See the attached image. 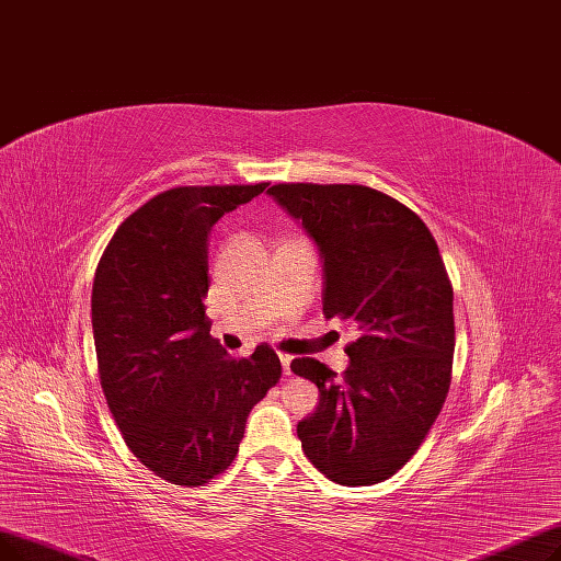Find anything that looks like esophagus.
Instances as JSON below:
<instances>
[{"label":"esophagus","mask_w":561,"mask_h":561,"mask_svg":"<svg viewBox=\"0 0 561 561\" xmlns=\"http://www.w3.org/2000/svg\"><path fill=\"white\" fill-rule=\"evenodd\" d=\"M278 358H280V365H283V375H285V377H289V375H291V369H289L291 356H289V354H278Z\"/></svg>","instance_id":"1"}]
</instances>
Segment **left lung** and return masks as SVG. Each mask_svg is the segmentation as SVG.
<instances>
[{
	"label": "left lung",
	"mask_w": 561,
	"mask_h": 561,
	"mask_svg": "<svg viewBox=\"0 0 561 561\" xmlns=\"http://www.w3.org/2000/svg\"><path fill=\"white\" fill-rule=\"evenodd\" d=\"M270 196L317 244L324 317L358 331L342 379L314 358L289 365L319 388L301 447L335 484H379L415 455L451 381L455 295L438 244L415 211L363 184L283 182Z\"/></svg>",
	"instance_id": "obj_1"
}]
</instances>
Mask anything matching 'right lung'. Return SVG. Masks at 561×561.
Segmentation results:
<instances>
[{
  "mask_svg": "<svg viewBox=\"0 0 561 561\" xmlns=\"http://www.w3.org/2000/svg\"><path fill=\"white\" fill-rule=\"evenodd\" d=\"M266 184L157 194L98 262L91 314L102 392L131 455L178 486H203L234 461L251 409L280 379L270 344L228 356L203 306L211 226Z\"/></svg>",
  "mask_w": 561,
  "mask_h": 561,
  "instance_id": "add662e5",
  "label": "right lung"
}]
</instances>
